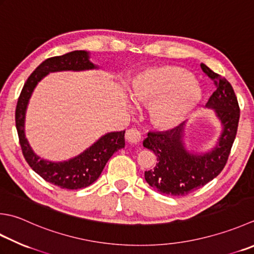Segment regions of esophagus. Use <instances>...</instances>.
Returning a JSON list of instances; mask_svg holds the SVG:
<instances>
[{"instance_id":"esophagus-1","label":"esophagus","mask_w":254,"mask_h":254,"mask_svg":"<svg viewBox=\"0 0 254 254\" xmlns=\"http://www.w3.org/2000/svg\"><path fill=\"white\" fill-rule=\"evenodd\" d=\"M126 138L131 143H138L142 140V133L137 128H128L126 133Z\"/></svg>"}]
</instances>
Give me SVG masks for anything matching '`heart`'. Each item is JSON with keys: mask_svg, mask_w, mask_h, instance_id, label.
<instances>
[{"mask_svg": "<svg viewBox=\"0 0 254 254\" xmlns=\"http://www.w3.org/2000/svg\"><path fill=\"white\" fill-rule=\"evenodd\" d=\"M132 98L150 107L152 123L171 130L185 120L200 100L190 73L175 66H157L138 73L132 82Z\"/></svg>", "mask_w": 254, "mask_h": 254, "instance_id": "obj_1", "label": "heart"}]
</instances>
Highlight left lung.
Wrapping results in <instances>:
<instances>
[{
  "instance_id": "8db88e82",
  "label": "left lung",
  "mask_w": 254,
  "mask_h": 254,
  "mask_svg": "<svg viewBox=\"0 0 254 254\" xmlns=\"http://www.w3.org/2000/svg\"><path fill=\"white\" fill-rule=\"evenodd\" d=\"M200 67L216 84L206 108L215 110L222 127L216 146L209 152L191 153L186 148L184 124L165 132H148L143 146L153 151L156 164L144 173L154 190L168 196H186L217 177L229 157L240 118V109L230 82L205 64Z\"/></svg>"
}]
</instances>
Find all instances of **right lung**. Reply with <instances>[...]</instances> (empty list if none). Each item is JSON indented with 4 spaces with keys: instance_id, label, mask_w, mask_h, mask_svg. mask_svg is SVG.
Listing matches in <instances>:
<instances>
[{
    "instance_id": "right-lung-1",
    "label": "right lung",
    "mask_w": 254,
    "mask_h": 254,
    "mask_svg": "<svg viewBox=\"0 0 254 254\" xmlns=\"http://www.w3.org/2000/svg\"><path fill=\"white\" fill-rule=\"evenodd\" d=\"M96 68H98L96 64L89 61V53L84 51H74L63 56L48 58L28 77L17 101L15 123L25 160L32 170L45 181L64 190H80L96 182L101 175L109 158L126 145V131L104 134L78 156L68 161L55 163L41 158L32 150L25 136V114L35 87L49 72L64 70L81 71Z\"/></svg>"
}]
</instances>
